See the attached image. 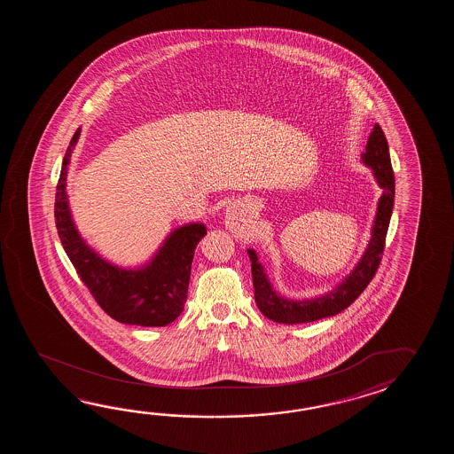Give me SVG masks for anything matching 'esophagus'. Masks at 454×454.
<instances>
[{
  "instance_id": "obj_1",
  "label": "esophagus",
  "mask_w": 454,
  "mask_h": 454,
  "mask_svg": "<svg viewBox=\"0 0 454 454\" xmlns=\"http://www.w3.org/2000/svg\"><path fill=\"white\" fill-rule=\"evenodd\" d=\"M225 225L233 233H243L251 231V221L248 217V211L245 207L231 204L225 211Z\"/></svg>"
}]
</instances>
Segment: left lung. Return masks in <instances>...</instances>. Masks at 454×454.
<instances>
[{
	"label": "left lung",
	"instance_id": "1",
	"mask_svg": "<svg viewBox=\"0 0 454 454\" xmlns=\"http://www.w3.org/2000/svg\"><path fill=\"white\" fill-rule=\"evenodd\" d=\"M364 164L373 168V175L378 184L383 188V194L378 203L377 217L372 231V239L362 260L348 274L346 279L339 284L333 292L311 300H287L280 297L272 289L266 272L262 270L254 250H248L253 274L254 300L261 313L266 318L284 325H300L311 323L317 319L328 318L348 309L354 303L358 295L367 289L370 280L377 274L378 266L381 262L385 250L386 233L391 221L393 204H395V174L389 159V147L386 141L381 126L375 125L368 137L365 153L362 154Z\"/></svg>",
	"mask_w": 454,
	"mask_h": 454
}]
</instances>
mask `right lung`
I'll use <instances>...</instances> for the list:
<instances>
[{
	"label": "right lung",
	"mask_w": 454,
	"mask_h": 454,
	"mask_svg": "<svg viewBox=\"0 0 454 454\" xmlns=\"http://www.w3.org/2000/svg\"><path fill=\"white\" fill-rule=\"evenodd\" d=\"M77 129L63 157L57 184L55 223L59 240L81 280L108 317L136 326H165L184 311L194 248L206 235L203 223H188L172 231L149 264L123 270L100 258L81 239L69 213L67 175Z\"/></svg>",
	"instance_id": "obj_1"
}]
</instances>
